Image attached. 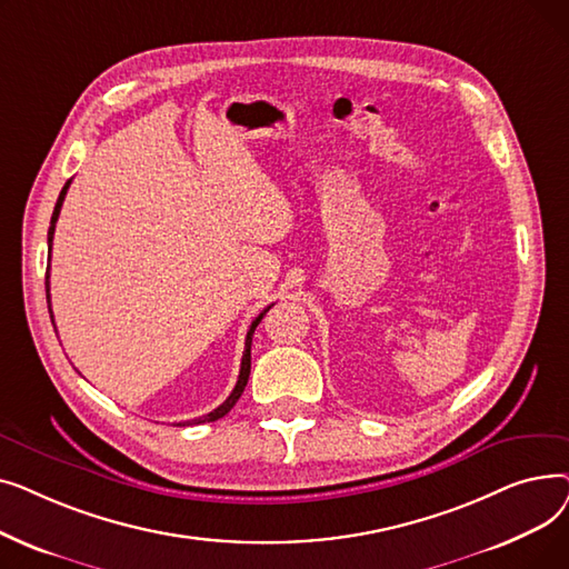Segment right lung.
<instances>
[{
	"mask_svg": "<svg viewBox=\"0 0 569 569\" xmlns=\"http://www.w3.org/2000/svg\"><path fill=\"white\" fill-rule=\"evenodd\" d=\"M69 184H71V179L69 182L64 184V189H62V193H59V198H57V204H54V212H52V219H50V228H48V249L52 251V234H54V223H57V219H59V212H62V204H64V198H67V191H69ZM46 297H48V311H50V320H52V309H50V267H48V272H46ZM272 309V305H269L253 322H251V327H249V332H247V341H244V355H242V367H239V378H237V385H234V390L230 392V397L219 406V408H214L212 412H207V415H202V417H196V420H191V422H179L177 427H182V425H202V422H214V420H219V417H223L226 412H230V408L237 403V399L242 397V392H244V387H247V382H249V373H251V341H253V332H256V327H258V322L262 320V316Z\"/></svg>",
	"mask_w": 569,
	"mask_h": 569,
	"instance_id": "1",
	"label": "right lung"
}]
</instances>
